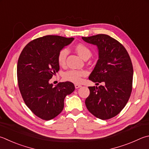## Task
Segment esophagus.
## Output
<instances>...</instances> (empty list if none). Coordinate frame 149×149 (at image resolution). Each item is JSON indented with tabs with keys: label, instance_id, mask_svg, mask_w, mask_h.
I'll return each instance as SVG.
<instances>
[{
	"label": "esophagus",
	"instance_id": "esophagus-1",
	"mask_svg": "<svg viewBox=\"0 0 149 149\" xmlns=\"http://www.w3.org/2000/svg\"><path fill=\"white\" fill-rule=\"evenodd\" d=\"M81 85H78V84H75V88H79L81 87Z\"/></svg>",
	"mask_w": 149,
	"mask_h": 149
}]
</instances>
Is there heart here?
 <instances>
[{"mask_svg":"<svg viewBox=\"0 0 149 149\" xmlns=\"http://www.w3.org/2000/svg\"><path fill=\"white\" fill-rule=\"evenodd\" d=\"M75 49L81 57L83 59H88L91 56L92 51L87 45L79 43L75 47ZM68 50L67 48H63L58 51L57 55V62L61 66H65L66 58L68 55ZM86 72L83 70H70L65 72L63 74V78L67 81H70L74 83H79L82 80V77L85 76Z\"/></svg>","mask_w":149,"mask_h":149,"instance_id":"obj_1","label":"heart"}]
</instances>
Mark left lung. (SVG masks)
<instances>
[{
	"label": "left lung",
	"instance_id": "obj_1",
	"mask_svg": "<svg viewBox=\"0 0 149 149\" xmlns=\"http://www.w3.org/2000/svg\"><path fill=\"white\" fill-rule=\"evenodd\" d=\"M84 41L97 45L99 59L88 79L104 86H88L85 100L89 112L102 120L117 115L130 97L133 66L126 49L119 42L107 34L82 37Z\"/></svg>",
	"mask_w": 149,
	"mask_h": 149
}]
</instances>
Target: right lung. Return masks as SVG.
I'll list each match as a JSON object with an SVG mask.
<instances>
[{
  "instance_id": "right-lung-1",
  "label": "right lung",
  "mask_w": 149,
  "mask_h": 149,
  "mask_svg": "<svg viewBox=\"0 0 149 149\" xmlns=\"http://www.w3.org/2000/svg\"><path fill=\"white\" fill-rule=\"evenodd\" d=\"M74 38L47 35L30 42L18 59L17 75L22 98L31 111L43 120L53 119L62 112L65 97L75 90L72 82L58 83L49 81L58 72V51Z\"/></svg>"
}]
</instances>
